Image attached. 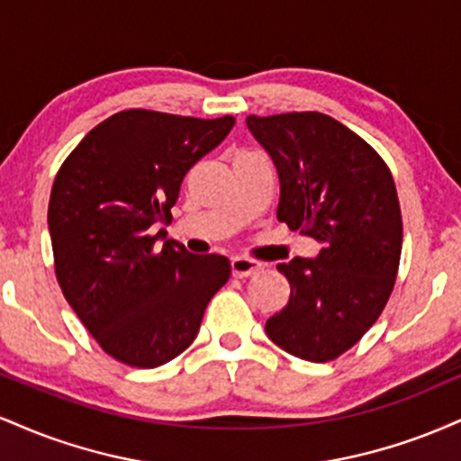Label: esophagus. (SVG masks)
I'll list each match as a JSON object with an SVG mask.
<instances>
[{"label": "esophagus", "instance_id": "esophagus-1", "mask_svg": "<svg viewBox=\"0 0 461 461\" xmlns=\"http://www.w3.org/2000/svg\"><path fill=\"white\" fill-rule=\"evenodd\" d=\"M262 271V264L251 260V258H231V273L234 277H251V275L260 273Z\"/></svg>", "mask_w": 461, "mask_h": 461}]
</instances>
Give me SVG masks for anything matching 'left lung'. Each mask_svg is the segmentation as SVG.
I'll list each match as a JSON object with an SVG mask.
<instances>
[{"instance_id": "left-lung-1", "label": "left lung", "mask_w": 461, "mask_h": 461, "mask_svg": "<svg viewBox=\"0 0 461 461\" xmlns=\"http://www.w3.org/2000/svg\"><path fill=\"white\" fill-rule=\"evenodd\" d=\"M247 128L277 168V219L321 245L316 258L277 264L290 299L267 336L290 356L330 362L393 293L403 242L394 179L366 140L327 114L247 116Z\"/></svg>"}]
</instances>
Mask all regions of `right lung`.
<instances>
[{
  "label": "right lung",
  "instance_id": "1",
  "mask_svg": "<svg viewBox=\"0 0 461 461\" xmlns=\"http://www.w3.org/2000/svg\"><path fill=\"white\" fill-rule=\"evenodd\" d=\"M234 123L125 110L88 131L54 179L58 284L99 347L128 366H162L188 348L230 279L227 258L194 256L164 225L184 176Z\"/></svg>",
  "mask_w": 461,
  "mask_h": 461
}]
</instances>
